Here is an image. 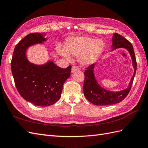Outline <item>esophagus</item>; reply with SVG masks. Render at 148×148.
I'll return each instance as SVG.
<instances>
[{
    "label": "esophagus",
    "mask_w": 148,
    "mask_h": 148,
    "mask_svg": "<svg viewBox=\"0 0 148 148\" xmlns=\"http://www.w3.org/2000/svg\"><path fill=\"white\" fill-rule=\"evenodd\" d=\"M79 71V68L77 66H73L72 68H71V72L73 73L75 72V71Z\"/></svg>",
    "instance_id": "34e87169"
}]
</instances>
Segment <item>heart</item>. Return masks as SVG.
<instances>
[{
    "instance_id": "obj_1",
    "label": "heart",
    "mask_w": 148,
    "mask_h": 148,
    "mask_svg": "<svg viewBox=\"0 0 148 148\" xmlns=\"http://www.w3.org/2000/svg\"><path fill=\"white\" fill-rule=\"evenodd\" d=\"M104 49V43L100 39L89 37H72L65 41V50H59L60 54L70 60L69 55L79 56V61L83 65L93 64Z\"/></svg>"
}]
</instances>
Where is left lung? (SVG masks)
<instances>
[{"label": "left lung", "instance_id": "8db88e82", "mask_svg": "<svg viewBox=\"0 0 148 148\" xmlns=\"http://www.w3.org/2000/svg\"><path fill=\"white\" fill-rule=\"evenodd\" d=\"M113 50L118 48H125L130 54L134 67V74L127 88L118 92L110 91L102 88L98 84L95 77L94 69L95 64L89 65L84 71L83 92L88 101L96 106H106L117 104L122 101L130 91L136 71V60L132 43L118 33H114L112 37Z\"/></svg>", "mask_w": 148, "mask_h": 148}]
</instances>
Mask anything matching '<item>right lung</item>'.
I'll list each match as a JSON object with an SVG mask.
<instances>
[{
	"mask_svg": "<svg viewBox=\"0 0 148 148\" xmlns=\"http://www.w3.org/2000/svg\"><path fill=\"white\" fill-rule=\"evenodd\" d=\"M43 34L30 33L18 43L13 53L12 72L18 91L24 99L36 106H51L60 99L63 84L70 76L71 66L62 69L52 61L38 65L26 56L29 47L46 41Z\"/></svg>",
	"mask_w": 148,
	"mask_h": 148,
	"instance_id": "1",
	"label": "right lung"
}]
</instances>
